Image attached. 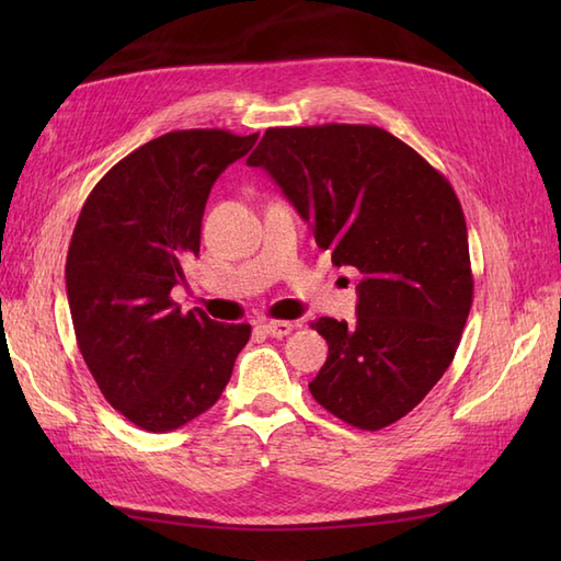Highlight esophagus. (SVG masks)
<instances>
[{
    "label": "esophagus",
    "mask_w": 561,
    "mask_h": 561,
    "mask_svg": "<svg viewBox=\"0 0 561 561\" xmlns=\"http://www.w3.org/2000/svg\"><path fill=\"white\" fill-rule=\"evenodd\" d=\"M260 328L265 330L270 337H277L279 340V337H287L296 325L291 323V320H265V323H262Z\"/></svg>",
    "instance_id": "34e87169"
}]
</instances>
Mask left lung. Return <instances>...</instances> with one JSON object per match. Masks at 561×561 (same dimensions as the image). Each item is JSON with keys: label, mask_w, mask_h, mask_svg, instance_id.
<instances>
[{"label": "left lung", "mask_w": 561, "mask_h": 561, "mask_svg": "<svg viewBox=\"0 0 561 561\" xmlns=\"http://www.w3.org/2000/svg\"><path fill=\"white\" fill-rule=\"evenodd\" d=\"M248 165L274 178L332 265L362 272L356 323H311L328 342L311 396L366 432L402 420L446 374L472 306L456 190L376 125L270 127Z\"/></svg>", "instance_id": "1"}]
</instances>
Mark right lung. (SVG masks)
I'll use <instances>...</instances> for the list:
<instances>
[{"mask_svg": "<svg viewBox=\"0 0 561 561\" xmlns=\"http://www.w3.org/2000/svg\"><path fill=\"white\" fill-rule=\"evenodd\" d=\"M257 135L175 129L117 161L91 190L67 253V299L79 352L103 398L153 434L193 422L229 383L250 325L183 313L171 289L199 255L217 178Z\"/></svg>", "mask_w": 561, "mask_h": 561, "instance_id": "obj_1", "label": "right lung"}]
</instances>
